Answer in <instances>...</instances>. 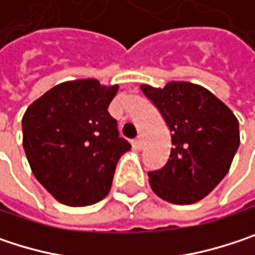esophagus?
I'll return each mask as SVG.
<instances>
[{"instance_id":"obj_1","label":"esophagus","mask_w":255,"mask_h":255,"mask_svg":"<svg viewBox=\"0 0 255 255\" xmlns=\"http://www.w3.org/2000/svg\"><path fill=\"white\" fill-rule=\"evenodd\" d=\"M143 143H144L143 137H141V135H137V138H135V146H137L138 149H141V147H143Z\"/></svg>"}]
</instances>
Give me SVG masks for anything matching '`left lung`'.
<instances>
[{
    "mask_svg": "<svg viewBox=\"0 0 255 255\" xmlns=\"http://www.w3.org/2000/svg\"><path fill=\"white\" fill-rule=\"evenodd\" d=\"M171 132V153L161 170L149 171L152 190L171 204H193L228 174L239 147V123L207 88L173 81L164 88L143 84Z\"/></svg>",
    "mask_w": 255,
    "mask_h": 255,
    "instance_id": "1",
    "label": "left lung"
}]
</instances>
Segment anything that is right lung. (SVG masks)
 <instances>
[{"label":"right lung","mask_w":255,"mask_h":255,"mask_svg":"<svg viewBox=\"0 0 255 255\" xmlns=\"http://www.w3.org/2000/svg\"><path fill=\"white\" fill-rule=\"evenodd\" d=\"M117 93L118 85H100L97 79L68 81L26 109V158L59 202L85 207L109 193L117 164L131 149L108 112Z\"/></svg>","instance_id":"add662e5"}]
</instances>
